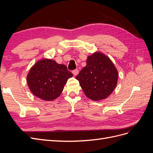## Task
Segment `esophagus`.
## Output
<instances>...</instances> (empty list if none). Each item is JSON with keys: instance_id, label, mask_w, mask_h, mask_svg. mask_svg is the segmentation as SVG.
I'll return each mask as SVG.
<instances>
[{"instance_id": "1", "label": "esophagus", "mask_w": 153, "mask_h": 153, "mask_svg": "<svg viewBox=\"0 0 153 153\" xmlns=\"http://www.w3.org/2000/svg\"><path fill=\"white\" fill-rule=\"evenodd\" d=\"M78 73H79V71H78V70L77 69H74V70L73 71V74L75 76H76L78 74Z\"/></svg>"}]
</instances>
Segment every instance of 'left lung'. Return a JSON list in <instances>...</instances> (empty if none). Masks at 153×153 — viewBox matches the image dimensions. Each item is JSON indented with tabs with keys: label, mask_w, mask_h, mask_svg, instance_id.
<instances>
[{
	"label": "left lung",
	"mask_w": 153,
	"mask_h": 153,
	"mask_svg": "<svg viewBox=\"0 0 153 153\" xmlns=\"http://www.w3.org/2000/svg\"><path fill=\"white\" fill-rule=\"evenodd\" d=\"M87 97L99 101L108 97L117 83L118 72L105 55L96 52L87 59V65L76 76Z\"/></svg>",
	"instance_id": "1"
}]
</instances>
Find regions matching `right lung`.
<instances>
[{"instance_id":"obj_1","label":"right lung","mask_w":153,"mask_h":153,"mask_svg":"<svg viewBox=\"0 0 153 153\" xmlns=\"http://www.w3.org/2000/svg\"><path fill=\"white\" fill-rule=\"evenodd\" d=\"M72 76V73L65 65L45 59L32 67L27 82L36 96L45 101H52L61 94L68 78Z\"/></svg>"}]
</instances>
